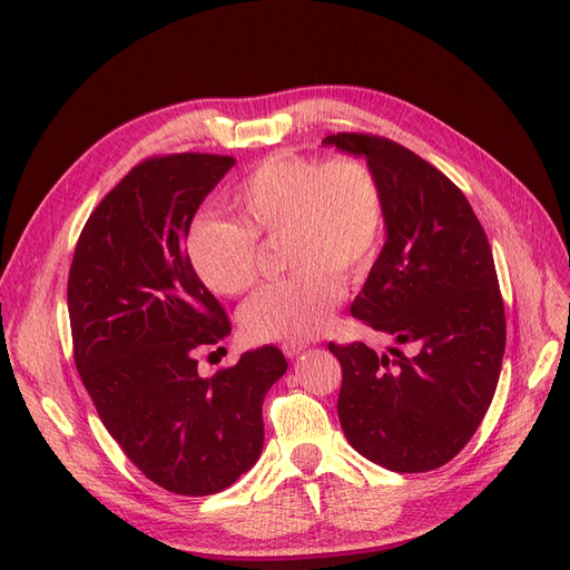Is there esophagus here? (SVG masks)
<instances>
[{
  "label": "esophagus",
  "instance_id": "34e87169",
  "mask_svg": "<svg viewBox=\"0 0 570 570\" xmlns=\"http://www.w3.org/2000/svg\"><path fill=\"white\" fill-rule=\"evenodd\" d=\"M305 348H308V344H303V342H285V344H283V354H285L287 358H294V356L303 354Z\"/></svg>",
  "mask_w": 570,
  "mask_h": 570
}]
</instances>
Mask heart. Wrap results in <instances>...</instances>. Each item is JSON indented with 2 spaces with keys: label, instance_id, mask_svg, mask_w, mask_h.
Here are the masks:
<instances>
[{
  "label": "heart",
  "instance_id": "heart-1",
  "mask_svg": "<svg viewBox=\"0 0 570 570\" xmlns=\"http://www.w3.org/2000/svg\"><path fill=\"white\" fill-rule=\"evenodd\" d=\"M228 203L237 222L200 214L189 226L194 274L214 294L237 296L257 276V239H281L294 272L242 305V331L257 342L315 337L342 298L337 274L361 278L379 257L385 203L374 170L348 155L276 153L244 175Z\"/></svg>",
  "mask_w": 570,
  "mask_h": 570
}]
</instances>
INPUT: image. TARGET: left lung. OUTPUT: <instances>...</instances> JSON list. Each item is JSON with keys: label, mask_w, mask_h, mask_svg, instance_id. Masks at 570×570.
Wrapping results in <instances>:
<instances>
[{"label": "left lung", "mask_w": 570, "mask_h": 570, "mask_svg": "<svg viewBox=\"0 0 570 570\" xmlns=\"http://www.w3.org/2000/svg\"><path fill=\"white\" fill-rule=\"evenodd\" d=\"M322 144L363 157L383 189L385 244L352 315L415 348L390 346V358L363 342L328 344L342 365V431L392 472L441 468L484 420L500 379L507 324L491 244L463 191L409 148L346 132Z\"/></svg>", "instance_id": "left-lung-1"}]
</instances>
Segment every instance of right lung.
I'll use <instances>...</instances> for the list:
<instances>
[{
  "label": "right lung",
  "instance_id": "obj_1",
  "mask_svg": "<svg viewBox=\"0 0 570 570\" xmlns=\"http://www.w3.org/2000/svg\"><path fill=\"white\" fill-rule=\"evenodd\" d=\"M235 157L180 153L129 170L86 222L68 276L75 365L96 411L150 481L212 495L265 445L262 402L287 372L278 346L242 354L212 379L196 352L230 322L194 274L185 242Z\"/></svg>",
  "mask_w": 570,
  "mask_h": 570
}]
</instances>
